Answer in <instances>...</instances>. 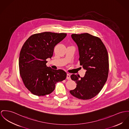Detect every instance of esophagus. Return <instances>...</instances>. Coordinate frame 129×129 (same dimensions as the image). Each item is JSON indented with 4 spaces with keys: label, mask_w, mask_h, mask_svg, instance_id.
I'll list each match as a JSON object with an SVG mask.
<instances>
[{
    "label": "esophagus",
    "mask_w": 129,
    "mask_h": 129,
    "mask_svg": "<svg viewBox=\"0 0 129 129\" xmlns=\"http://www.w3.org/2000/svg\"><path fill=\"white\" fill-rule=\"evenodd\" d=\"M66 79H71V78H70V75L69 74H67V78H66Z\"/></svg>",
    "instance_id": "obj_1"
}]
</instances>
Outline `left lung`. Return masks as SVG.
<instances>
[{
	"mask_svg": "<svg viewBox=\"0 0 129 129\" xmlns=\"http://www.w3.org/2000/svg\"><path fill=\"white\" fill-rule=\"evenodd\" d=\"M71 36L78 47L80 65L86 72L83 78L75 74L71 76L77 84L70 92L79 99H91L99 94L107 81L109 71L108 53L99 37L87 33L73 34Z\"/></svg>",
	"mask_w": 129,
	"mask_h": 129,
	"instance_id": "left-lung-1",
	"label": "left lung"
}]
</instances>
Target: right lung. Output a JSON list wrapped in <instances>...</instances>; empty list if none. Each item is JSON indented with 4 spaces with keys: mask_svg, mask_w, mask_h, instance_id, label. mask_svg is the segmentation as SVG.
<instances>
[{
    "mask_svg": "<svg viewBox=\"0 0 129 129\" xmlns=\"http://www.w3.org/2000/svg\"><path fill=\"white\" fill-rule=\"evenodd\" d=\"M67 34L45 32L33 34L24 43L19 57V69L23 82L30 92L37 96L50 94L55 84L66 79L62 70H54L46 65L53 55L54 47Z\"/></svg>",
    "mask_w": 129,
    "mask_h": 129,
    "instance_id": "add662e5",
    "label": "right lung"
}]
</instances>
